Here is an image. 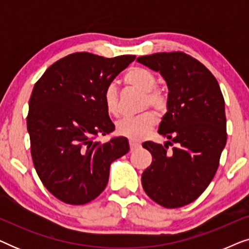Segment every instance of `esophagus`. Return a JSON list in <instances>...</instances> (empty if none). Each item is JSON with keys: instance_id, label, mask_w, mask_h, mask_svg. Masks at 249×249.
I'll list each match as a JSON object with an SVG mask.
<instances>
[{"instance_id": "esophagus-1", "label": "esophagus", "mask_w": 249, "mask_h": 249, "mask_svg": "<svg viewBox=\"0 0 249 249\" xmlns=\"http://www.w3.org/2000/svg\"><path fill=\"white\" fill-rule=\"evenodd\" d=\"M129 145H130L131 151H135V149H137V148L141 147V144H139V142H137L132 141V139H130V141H129Z\"/></svg>"}]
</instances>
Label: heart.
I'll use <instances>...</instances> for the list:
<instances>
[{
    "mask_svg": "<svg viewBox=\"0 0 249 249\" xmlns=\"http://www.w3.org/2000/svg\"><path fill=\"white\" fill-rule=\"evenodd\" d=\"M124 81L127 86L144 93L142 104V108L151 107L158 113H163L166 111L169 104L168 95L162 88L156 87L158 79L152 71L141 67H131L130 69L125 71ZM103 103L107 113L117 117L120 112V104H119L118 90L115 85L111 84L105 88ZM155 124V114L151 111H146L137 117L124 118L119 121L117 124V132L132 141H139L154 128Z\"/></svg>",
    "mask_w": 249,
    "mask_h": 249,
    "instance_id": "obj_1",
    "label": "heart"
}]
</instances>
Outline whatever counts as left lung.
I'll use <instances>...</instances> for the list:
<instances>
[{"label":"left lung","mask_w":249,"mask_h":249,"mask_svg":"<svg viewBox=\"0 0 249 249\" xmlns=\"http://www.w3.org/2000/svg\"><path fill=\"white\" fill-rule=\"evenodd\" d=\"M137 61L160 71L169 88L168 112L159 128L169 141L164 146L142 144L153 158L142 175V188L166 209L185 206L202 195L219 168L227 142L223 95L212 72L183 52L155 53Z\"/></svg>","instance_id":"obj_1"}]
</instances>
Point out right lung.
Wrapping results in <instances>:
<instances>
[{"label": "right lung", "mask_w": 249, "mask_h": 249, "mask_svg": "<svg viewBox=\"0 0 249 249\" xmlns=\"http://www.w3.org/2000/svg\"><path fill=\"white\" fill-rule=\"evenodd\" d=\"M135 59L72 53L34 86L27 115L30 153L40 181L61 202L84 205L96 198L111 163L128 153L127 138L104 144L97 138L114 130L103 103L105 88Z\"/></svg>", "instance_id": "1"}]
</instances>
